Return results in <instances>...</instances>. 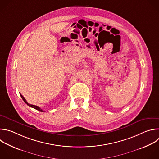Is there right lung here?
<instances>
[{
	"mask_svg": "<svg viewBox=\"0 0 159 159\" xmlns=\"http://www.w3.org/2000/svg\"><path fill=\"white\" fill-rule=\"evenodd\" d=\"M20 96H21V97H22V98L23 99V100L24 101V102L27 105H29V107H32V108H34V109H36V110H37V111H40V112H44V111H43L42 109H41L39 107H38V106H37V105H30V104H29V103H27V102L26 101V100H25V98L20 93Z\"/></svg>",
	"mask_w": 159,
	"mask_h": 159,
	"instance_id": "add662e5",
	"label": "right lung"
}]
</instances>
